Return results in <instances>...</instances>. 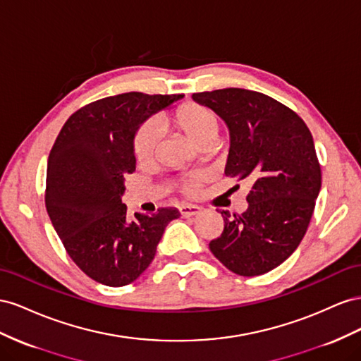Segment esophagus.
<instances>
[{"instance_id": "esophagus-1", "label": "esophagus", "mask_w": 361, "mask_h": 361, "mask_svg": "<svg viewBox=\"0 0 361 361\" xmlns=\"http://www.w3.org/2000/svg\"><path fill=\"white\" fill-rule=\"evenodd\" d=\"M201 207L198 205H192V204H186V205H181L180 207V214L184 216V218H189V216H197L201 213Z\"/></svg>"}]
</instances>
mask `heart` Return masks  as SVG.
Returning a JSON list of instances; mask_svg holds the SVG:
<instances>
[{"label":"heart","instance_id":"b5f03b06","mask_svg":"<svg viewBox=\"0 0 361 361\" xmlns=\"http://www.w3.org/2000/svg\"><path fill=\"white\" fill-rule=\"evenodd\" d=\"M160 127L177 133L184 140L200 151L214 149V142L219 135V118L216 113L200 102H184L175 109L171 115H163L159 119ZM159 128L151 122L142 123L133 139V152L139 163L148 164L156 157L159 148ZM202 181L201 175L184 178L180 183V190L193 197L200 190Z\"/></svg>","mask_w":361,"mask_h":361}]
</instances>
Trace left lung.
Segmentation results:
<instances>
[{"label": "left lung", "instance_id": "left-lung-1", "mask_svg": "<svg viewBox=\"0 0 361 361\" xmlns=\"http://www.w3.org/2000/svg\"><path fill=\"white\" fill-rule=\"evenodd\" d=\"M192 98L230 130L226 177L252 184L246 212H221L224 231L210 251L238 275L269 272L301 243L321 190L312 133L292 109L260 92L228 87Z\"/></svg>", "mask_w": 361, "mask_h": 361}]
</instances>
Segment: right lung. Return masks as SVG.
Here are the masks:
<instances>
[{"mask_svg": "<svg viewBox=\"0 0 361 361\" xmlns=\"http://www.w3.org/2000/svg\"><path fill=\"white\" fill-rule=\"evenodd\" d=\"M183 95L128 92L81 107L61 127L47 168L45 205L74 263L110 287L133 283L151 264L175 209L127 216L123 181L136 171L140 123Z\"/></svg>", "mask_w": 361, "mask_h": 361, "instance_id": "obj_1", "label": "right lung"}]
</instances>
